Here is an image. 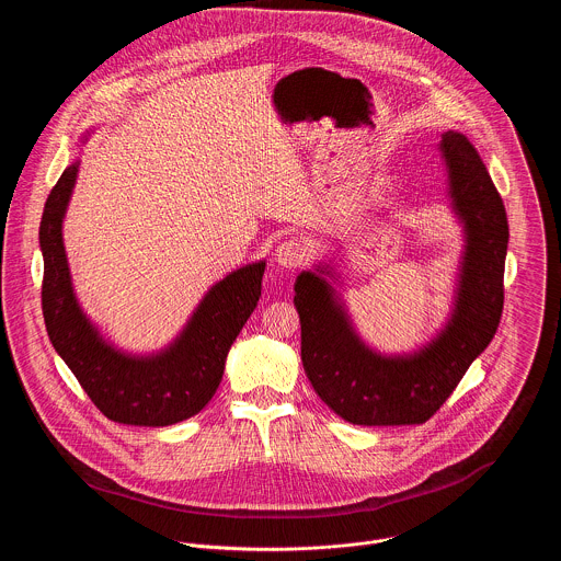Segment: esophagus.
I'll list each match as a JSON object with an SVG mask.
<instances>
[{
    "mask_svg": "<svg viewBox=\"0 0 561 561\" xmlns=\"http://www.w3.org/2000/svg\"><path fill=\"white\" fill-rule=\"evenodd\" d=\"M307 256H309L307 245L298 238H287V240L280 241L276 248V254H274V259L283 267H300L307 261Z\"/></svg>",
    "mask_w": 561,
    "mask_h": 561,
    "instance_id": "esophagus-1",
    "label": "esophagus"
}]
</instances>
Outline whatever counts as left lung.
<instances>
[{"label": "left lung", "instance_id": "left-lung-1", "mask_svg": "<svg viewBox=\"0 0 561 561\" xmlns=\"http://www.w3.org/2000/svg\"><path fill=\"white\" fill-rule=\"evenodd\" d=\"M440 149L467 252L456 311L427 347L412 356L371 352L354 334L325 280L311 272L296 280L305 371L321 401L354 425L425 423L454 393L501 321L510 240L503 201L462 134L445 131Z\"/></svg>", "mask_w": 561, "mask_h": 561}]
</instances>
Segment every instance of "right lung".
<instances>
[{"instance_id":"obj_1","label":"right lung","mask_w":561,"mask_h":561,"mask_svg":"<svg viewBox=\"0 0 561 561\" xmlns=\"http://www.w3.org/2000/svg\"><path fill=\"white\" fill-rule=\"evenodd\" d=\"M80 161L71 163L45 203L41 220L43 318L56 352L81 389L112 421L163 427L201 412L214 398L227 354L261 296L265 263L220 280L203 298L183 334L158 356H125L107 345L81 313L62 243V218Z\"/></svg>"}]
</instances>
